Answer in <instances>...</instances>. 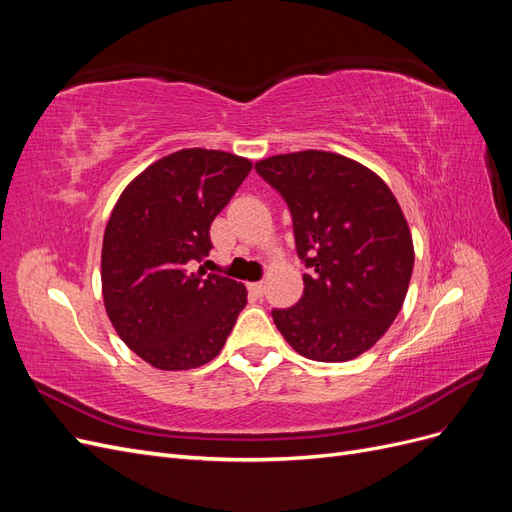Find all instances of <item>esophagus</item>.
I'll use <instances>...</instances> for the list:
<instances>
[{
	"label": "esophagus",
	"instance_id": "obj_1",
	"mask_svg": "<svg viewBox=\"0 0 512 512\" xmlns=\"http://www.w3.org/2000/svg\"><path fill=\"white\" fill-rule=\"evenodd\" d=\"M247 290H250V294L252 297H262V292H265V284L262 282H252V284H247Z\"/></svg>",
	"mask_w": 512,
	"mask_h": 512
}]
</instances>
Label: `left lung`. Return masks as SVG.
<instances>
[{
	"mask_svg": "<svg viewBox=\"0 0 512 512\" xmlns=\"http://www.w3.org/2000/svg\"><path fill=\"white\" fill-rule=\"evenodd\" d=\"M282 194L297 254L309 273L303 297L273 309L277 331L305 359L344 363L374 346L404 305L414 267L408 222L374 170L331 151L256 162Z\"/></svg>",
	"mask_w": 512,
	"mask_h": 512,
	"instance_id": "obj_1",
	"label": "left lung"
}]
</instances>
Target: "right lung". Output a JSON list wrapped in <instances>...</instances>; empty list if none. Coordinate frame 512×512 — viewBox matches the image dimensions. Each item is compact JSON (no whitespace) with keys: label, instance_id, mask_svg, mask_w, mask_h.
<instances>
[{"label":"right lung","instance_id":"1","mask_svg":"<svg viewBox=\"0 0 512 512\" xmlns=\"http://www.w3.org/2000/svg\"><path fill=\"white\" fill-rule=\"evenodd\" d=\"M252 162L215 149H181L153 162L108 218L102 297L117 335L149 365L194 369L220 354L247 290L196 262L209 228L250 175Z\"/></svg>","mask_w":512,"mask_h":512}]
</instances>
